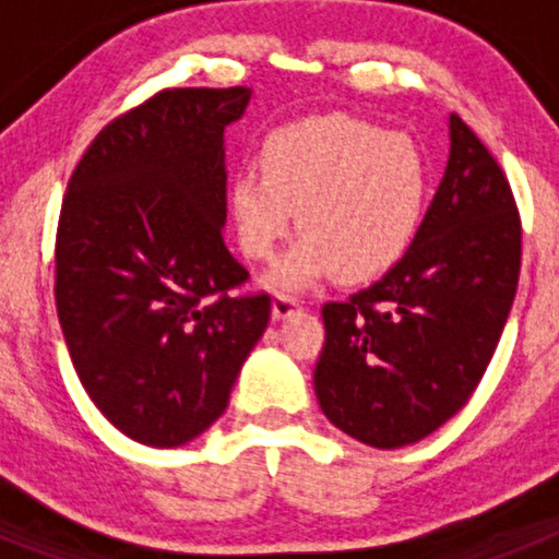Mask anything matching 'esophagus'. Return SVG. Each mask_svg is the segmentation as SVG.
Listing matches in <instances>:
<instances>
[{
    "instance_id": "esophagus-1",
    "label": "esophagus",
    "mask_w": 559,
    "mask_h": 559,
    "mask_svg": "<svg viewBox=\"0 0 559 559\" xmlns=\"http://www.w3.org/2000/svg\"><path fill=\"white\" fill-rule=\"evenodd\" d=\"M294 310H299V299H296V296H285V294L274 296V302H271V316H274L276 322H280V319H288Z\"/></svg>"
}]
</instances>
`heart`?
<instances>
[{"instance_id":"obj_1","label":"heart","mask_w":559,"mask_h":559,"mask_svg":"<svg viewBox=\"0 0 559 559\" xmlns=\"http://www.w3.org/2000/svg\"><path fill=\"white\" fill-rule=\"evenodd\" d=\"M428 201L426 151L347 114L276 128L260 147V173L235 176L229 192L237 243L257 263L299 221V243L269 276L276 290L310 288L333 271L349 285L380 280L412 251Z\"/></svg>"}]
</instances>
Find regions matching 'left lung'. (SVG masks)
I'll use <instances>...</instances> for the list:
<instances>
[{
  "mask_svg": "<svg viewBox=\"0 0 559 559\" xmlns=\"http://www.w3.org/2000/svg\"><path fill=\"white\" fill-rule=\"evenodd\" d=\"M445 176L423 229L383 280L322 308L313 389L324 417L394 451L467 403L498 347L521 271V221L507 176L451 114Z\"/></svg>",
  "mask_w": 559,
  "mask_h": 559,
  "instance_id": "left-lung-1",
  "label": "left lung"
}]
</instances>
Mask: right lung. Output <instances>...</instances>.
I'll return each mask as SVG.
<instances>
[{
  "mask_svg": "<svg viewBox=\"0 0 559 559\" xmlns=\"http://www.w3.org/2000/svg\"><path fill=\"white\" fill-rule=\"evenodd\" d=\"M251 88H167L108 122L78 162L56 237L69 358L133 442L179 448L226 412L271 299L224 243L226 140Z\"/></svg>",
  "mask_w": 559,
  "mask_h": 559,
  "instance_id": "right-lung-1",
  "label": "right lung"
}]
</instances>
